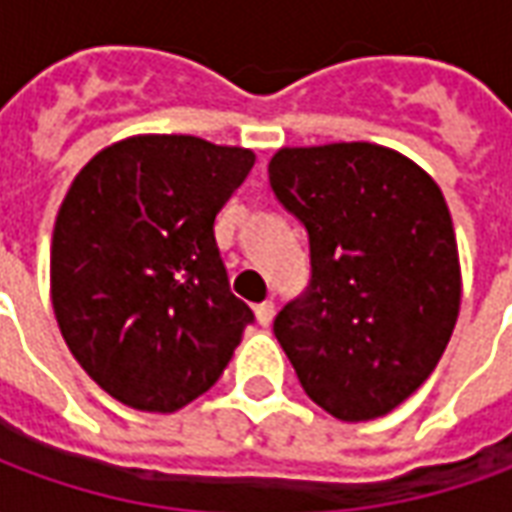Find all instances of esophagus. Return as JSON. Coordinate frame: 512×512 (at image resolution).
I'll list each match as a JSON object with an SVG mask.
<instances>
[{
    "label": "esophagus",
    "mask_w": 512,
    "mask_h": 512,
    "mask_svg": "<svg viewBox=\"0 0 512 512\" xmlns=\"http://www.w3.org/2000/svg\"><path fill=\"white\" fill-rule=\"evenodd\" d=\"M273 317H276V303L273 301H264L256 306V320H259V326L267 329V326L273 323Z\"/></svg>",
    "instance_id": "34e87169"
}]
</instances>
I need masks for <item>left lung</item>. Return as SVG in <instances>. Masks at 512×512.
<instances>
[{
	"mask_svg": "<svg viewBox=\"0 0 512 512\" xmlns=\"http://www.w3.org/2000/svg\"><path fill=\"white\" fill-rule=\"evenodd\" d=\"M267 172L312 262L306 292L273 323L278 343L329 415H387L429 379L460 312L443 192L407 155L368 142L281 147Z\"/></svg>",
	"mask_w": 512,
	"mask_h": 512,
	"instance_id": "8db88e82",
	"label": "left lung"
}]
</instances>
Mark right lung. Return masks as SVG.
Instances as JSON below:
<instances>
[{"label": "right lung", "instance_id": "1", "mask_svg": "<svg viewBox=\"0 0 512 512\" xmlns=\"http://www.w3.org/2000/svg\"><path fill=\"white\" fill-rule=\"evenodd\" d=\"M253 161L197 136H130L94 155L63 197L52 309L80 368L133 410L175 412L203 396L253 323L214 239Z\"/></svg>", "mask_w": 512, "mask_h": 512}]
</instances>
